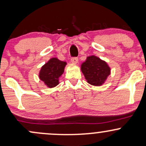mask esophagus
<instances>
[{
  "label": "esophagus",
  "instance_id": "obj_1",
  "mask_svg": "<svg viewBox=\"0 0 146 146\" xmlns=\"http://www.w3.org/2000/svg\"><path fill=\"white\" fill-rule=\"evenodd\" d=\"M71 60V62L73 64H77L78 62V58H76V57H75V58H72Z\"/></svg>",
  "mask_w": 146,
  "mask_h": 146
}]
</instances>
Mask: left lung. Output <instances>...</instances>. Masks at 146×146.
Here are the masks:
<instances>
[{
  "label": "left lung",
  "instance_id": "8db88e82",
  "mask_svg": "<svg viewBox=\"0 0 146 146\" xmlns=\"http://www.w3.org/2000/svg\"><path fill=\"white\" fill-rule=\"evenodd\" d=\"M81 71L87 82L96 86L104 84L110 74L108 64L95 56L87 57L81 64Z\"/></svg>",
  "mask_w": 146,
  "mask_h": 146
}]
</instances>
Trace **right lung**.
Listing matches in <instances>:
<instances>
[{"label":"right lung","instance_id":"1","mask_svg":"<svg viewBox=\"0 0 146 146\" xmlns=\"http://www.w3.org/2000/svg\"><path fill=\"white\" fill-rule=\"evenodd\" d=\"M66 65L57 58H52L41 67L39 78L48 88H53L59 84V78L64 71Z\"/></svg>","mask_w":146,"mask_h":146}]
</instances>
